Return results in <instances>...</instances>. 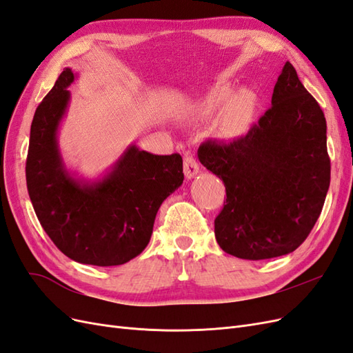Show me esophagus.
Here are the masks:
<instances>
[{"label": "esophagus", "mask_w": 353, "mask_h": 353, "mask_svg": "<svg viewBox=\"0 0 353 353\" xmlns=\"http://www.w3.org/2000/svg\"><path fill=\"white\" fill-rule=\"evenodd\" d=\"M199 163L193 156H185L184 157V175L187 179L194 178L199 174Z\"/></svg>", "instance_id": "esophagus-1"}]
</instances>
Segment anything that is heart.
I'll return each mask as SVG.
<instances>
[{
	"label": "heart",
	"mask_w": 353,
	"mask_h": 353,
	"mask_svg": "<svg viewBox=\"0 0 353 353\" xmlns=\"http://www.w3.org/2000/svg\"><path fill=\"white\" fill-rule=\"evenodd\" d=\"M256 108H258V97L253 91L241 88L232 92L230 87H215L197 100L194 110L205 119L223 110L219 121V134L223 138L234 140L248 132Z\"/></svg>",
	"instance_id": "heart-1"
}]
</instances>
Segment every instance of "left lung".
<instances>
[{
    "instance_id": "left-lung-1",
    "label": "left lung",
    "mask_w": 353,
    "mask_h": 353,
    "mask_svg": "<svg viewBox=\"0 0 353 353\" xmlns=\"http://www.w3.org/2000/svg\"><path fill=\"white\" fill-rule=\"evenodd\" d=\"M271 104L245 135L199 147L200 163L227 190L216 241L240 259L294 252L314 228L330 187L325 117L292 63L284 65Z\"/></svg>"
}]
</instances>
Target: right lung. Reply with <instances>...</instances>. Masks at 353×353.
I'll use <instances>...</instances> for the list:
<instances>
[{"label": "right lung", "instance_id": "1", "mask_svg": "<svg viewBox=\"0 0 353 353\" xmlns=\"http://www.w3.org/2000/svg\"><path fill=\"white\" fill-rule=\"evenodd\" d=\"M74 79L66 68L37 108L26 159L28 193L42 228L68 258L122 265L147 248L160 205L183 184V157L152 154L132 144L100 179L70 174L57 132Z\"/></svg>", "mask_w": 353, "mask_h": 353}]
</instances>
